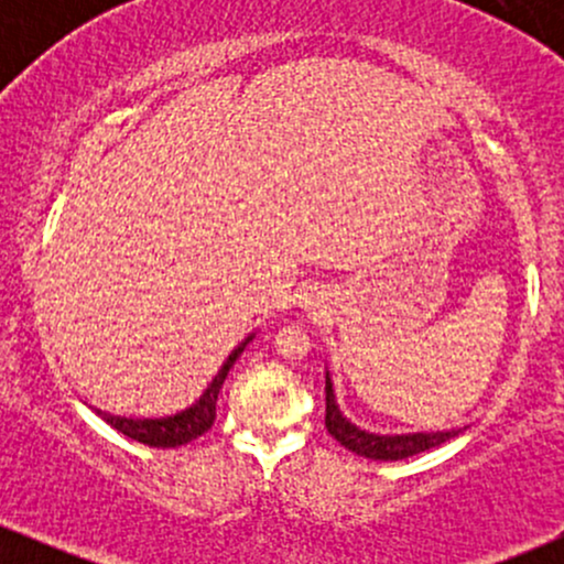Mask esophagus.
I'll use <instances>...</instances> for the list:
<instances>
[{
    "instance_id": "esophagus-1",
    "label": "esophagus",
    "mask_w": 564,
    "mask_h": 564,
    "mask_svg": "<svg viewBox=\"0 0 564 564\" xmlns=\"http://www.w3.org/2000/svg\"><path fill=\"white\" fill-rule=\"evenodd\" d=\"M302 307L307 310L310 315L323 313V291L318 286H310L307 291H304V296H302Z\"/></svg>"
}]
</instances>
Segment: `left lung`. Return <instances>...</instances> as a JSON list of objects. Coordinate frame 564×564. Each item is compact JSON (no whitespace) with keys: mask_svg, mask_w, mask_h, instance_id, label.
Segmentation results:
<instances>
[{"mask_svg":"<svg viewBox=\"0 0 564 564\" xmlns=\"http://www.w3.org/2000/svg\"><path fill=\"white\" fill-rule=\"evenodd\" d=\"M326 430L336 443L345 445L347 451L358 456L373 458V462H400V458L416 456V453L437 448L445 440L456 437L462 430L448 432H373L366 426L355 424L345 416L334 394V381L326 371Z\"/></svg>","mask_w":564,"mask_h":564,"instance_id":"1","label":"left lung"}]
</instances>
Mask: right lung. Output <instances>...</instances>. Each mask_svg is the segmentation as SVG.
<instances>
[{"label": "right lung", "mask_w": 564, "mask_h": 564, "mask_svg": "<svg viewBox=\"0 0 564 564\" xmlns=\"http://www.w3.org/2000/svg\"><path fill=\"white\" fill-rule=\"evenodd\" d=\"M254 339V334H249L246 339L238 345L223 364H217L212 368V373L200 381V387L191 394V403L180 411L172 413H161V416H116V413L100 411L95 408L97 416L102 422H108L113 430H119L121 435L138 440L142 445H151V448H177V445L191 443L204 435V432L212 430L217 419V394L223 390L225 377L232 368V364L238 360V355L243 352V347Z\"/></svg>", "instance_id": "1"}]
</instances>
